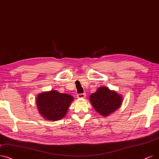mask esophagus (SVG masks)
Wrapping results in <instances>:
<instances>
[{
    "label": "esophagus",
    "instance_id": "34e87169",
    "mask_svg": "<svg viewBox=\"0 0 159 159\" xmlns=\"http://www.w3.org/2000/svg\"><path fill=\"white\" fill-rule=\"evenodd\" d=\"M86 93H80V94H78L77 95V98H86Z\"/></svg>",
    "mask_w": 159,
    "mask_h": 159
}]
</instances>
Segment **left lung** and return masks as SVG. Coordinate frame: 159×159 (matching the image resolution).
<instances>
[{"instance_id": "left-lung-1", "label": "left lung", "mask_w": 159, "mask_h": 159, "mask_svg": "<svg viewBox=\"0 0 159 159\" xmlns=\"http://www.w3.org/2000/svg\"><path fill=\"white\" fill-rule=\"evenodd\" d=\"M122 95L106 86L99 87L89 96L93 107L99 114L107 117L118 110L123 102Z\"/></svg>"}]
</instances>
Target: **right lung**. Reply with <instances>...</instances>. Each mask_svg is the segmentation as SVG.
<instances>
[{"label":"right lung","instance_id":"right-lung-1","mask_svg":"<svg viewBox=\"0 0 159 159\" xmlns=\"http://www.w3.org/2000/svg\"><path fill=\"white\" fill-rule=\"evenodd\" d=\"M73 99L71 95L51 90L38 94L36 101L39 113L43 118L48 121H57L67 114Z\"/></svg>","mask_w":159,"mask_h":159}]
</instances>
